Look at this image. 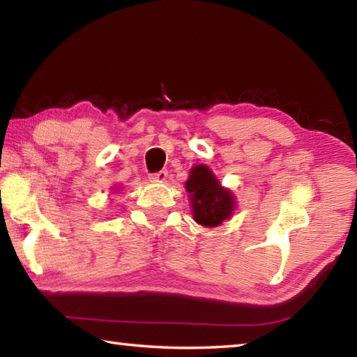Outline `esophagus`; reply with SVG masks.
Masks as SVG:
<instances>
[{
  "instance_id": "1",
  "label": "esophagus",
  "mask_w": 357,
  "mask_h": 357,
  "mask_svg": "<svg viewBox=\"0 0 357 357\" xmlns=\"http://www.w3.org/2000/svg\"><path fill=\"white\" fill-rule=\"evenodd\" d=\"M151 180H155V182H166V178H167V171L166 169H162V171H160V172H155V174H151V177H150Z\"/></svg>"
}]
</instances>
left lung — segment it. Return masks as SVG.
Returning <instances> with one entry per match:
<instances>
[{
  "label": "left lung",
  "instance_id": "left-lung-1",
  "mask_svg": "<svg viewBox=\"0 0 357 357\" xmlns=\"http://www.w3.org/2000/svg\"><path fill=\"white\" fill-rule=\"evenodd\" d=\"M186 191L191 195L195 221L207 226H220L231 217L234 197L229 191L221 188L218 180L207 166H195L186 182Z\"/></svg>",
  "mask_w": 357,
  "mask_h": 357
}]
</instances>
